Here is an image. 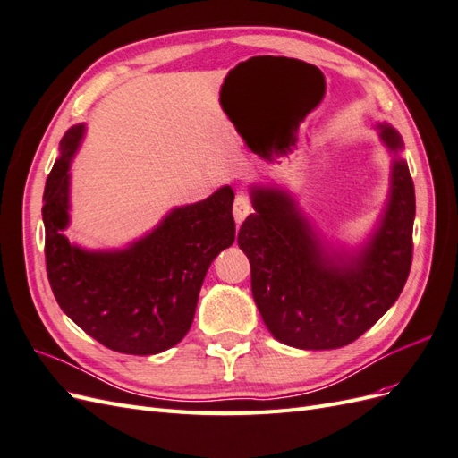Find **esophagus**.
<instances>
[{
  "instance_id": "1",
  "label": "esophagus",
  "mask_w": 458,
  "mask_h": 458,
  "mask_svg": "<svg viewBox=\"0 0 458 458\" xmlns=\"http://www.w3.org/2000/svg\"><path fill=\"white\" fill-rule=\"evenodd\" d=\"M250 214H252L250 199H248V195H244V192H239V195L234 197V204H233L234 221H237V224H242V221Z\"/></svg>"
}]
</instances>
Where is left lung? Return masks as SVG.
<instances>
[{
	"instance_id": "left-lung-1",
	"label": "left lung",
	"mask_w": 458,
	"mask_h": 458,
	"mask_svg": "<svg viewBox=\"0 0 458 458\" xmlns=\"http://www.w3.org/2000/svg\"><path fill=\"white\" fill-rule=\"evenodd\" d=\"M394 155L378 229L355 254L328 252L293 195L250 187L254 214L239 231L250 259L252 296L271 335L300 350H335L367 332L403 290L412 261L414 185L399 157L403 140L380 123Z\"/></svg>"
}]
</instances>
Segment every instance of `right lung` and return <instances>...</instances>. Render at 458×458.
<instances>
[{
    "mask_svg": "<svg viewBox=\"0 0 458 458\" xmlns=\"http://www.w3.org/2000/svg\"><path fill=\"white\" fill-rule=\"evenodd\" d=\"M84 123L61 140V157L46 182L47 279L61 310L108 350L155 355L182 342L195 318L204 276L234 242L231 187L197 204L174 208L143 239L122 250H84L68 227L71 162Z\"/></svg>",
    "mask_w": 458,
    "mask_h": 458,
    "instance_id": "add662e5",
    "label": "right lung"
}]
</instances>
